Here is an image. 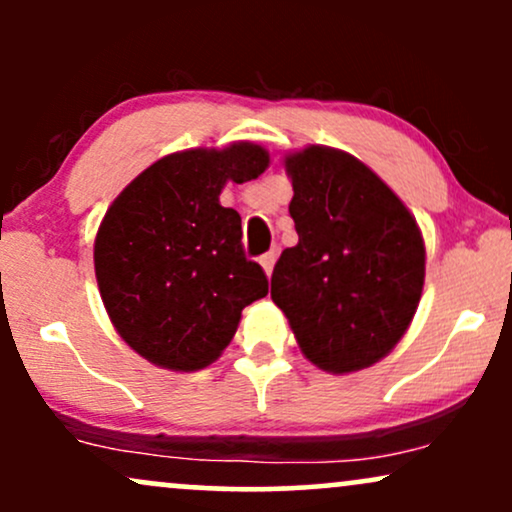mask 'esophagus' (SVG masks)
I'll list each match as a JSON object with an SVG mask.
<instances>
[{"instance_id":"34e87169","label":"esophagus","mask_w":512,"mask_h":512,"mask_svg":"<svg viewBox=\"0 0 512 512\" xmlns=\"http://www.w3.org/2000/svg\"><path fill=\"white\" fill-rule=\"evenodd\" d=\"M274 262H276V250H269V252H264V255L260 257V264H262V269H264V274H272V269H274Z\"/></svg>"}]
</instances>
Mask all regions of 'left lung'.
Returning a JSON list of instances; mask_svg holds the SVG:
<instances>
[{"instance_id": "8db88e82", "label": "left lung", "mask_w": 512, "mask_h": 512, "mask_svg": "<svg viewBox=\"0 0 512 512\" xmlns=\"http://www.w3.org/2000/svg\"><path fill=\"white\" fill-rule=\"evenodd\" d=\"M298 243L281 252L272 301L310 363L354 373L390 354L419 308L426 248L390 187L346 151L286 156Z\"/></svg>"}]
</instances>
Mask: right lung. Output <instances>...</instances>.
I'll return each instance as SVG.
<instances>
[{"mask_svg":"<svg viewBox=\"0 0 512 512\" xmlns=\"http://www.w3.org/2000/svg\"><path fill=\"white\" fill-rule=\"evenodd\" d=\"M269 166L262 146L190 149L139 173L105 211L93 245L96 279L117 334L168 370L207 368L231 344L245 305L267 296V276L243 252L228 180Z\"/></svg>","mask_w":512,"mask_h":512,"instance_id":"right-lung-1","label":"right lung"}]
</instances>
